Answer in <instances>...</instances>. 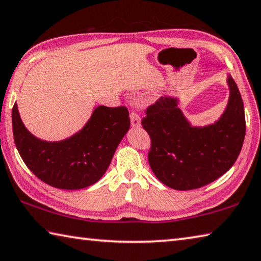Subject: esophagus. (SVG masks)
<instances>
[{"mask_svg": "<svg viewBox=\"0 0 261 261\" xmlns=\"http://www.w3.org/2000/svg\"><path fill=\"white\" fill-rule=\"evenodd\" d=\"M130 120H131V125L132 127H139L141 122H140V117L137 114L136 112H132L130 114Z\"/></svg>", "mask_w": 261, "mask_h": 261, "instance_id": "obj_1", "label": "esophagus"}]
</instances>
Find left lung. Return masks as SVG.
Returning a JSON list of instances; mask_svg holds the SVG:
<instances>
[{"label":"left lung","mask_w":261,"mask_h":261,"mask_svg":"<svg viewBox=\"0 0 261 261\" xmlns=\"http://www.w3.org/2000/svg\"><path fill=\"white\" fill-rule=\"evenodd\" d=\"M229 97L217 121L194 125L180 108V98L161 97L141 125L151 139L148 161L161 182L189 191L215 181L233 167L245 136L244 105L233 77L227 75Z\"/></svg>","instance_id":"1"}]
</instances>
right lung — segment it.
<instances>
[{
    "mask_svg": "<svg viewBox=\"0 0 261 261\" xmlns=\"http://www.w3.org/2000/svg\"><path fill=\"white\" fill-rule=\"evenodd\" d=\"M129 129L125 107L94 106L81 130L63 140L48 141L28 131L17 102L12 108L13 138L23 162L42 181L68 191L91 186L105 174Z\"/></svg>",
    "mask_w": 261,
    "mask_h": 261,
    "instance_id": "add662e5",
    "label": "right lung"
}]
</instances>
